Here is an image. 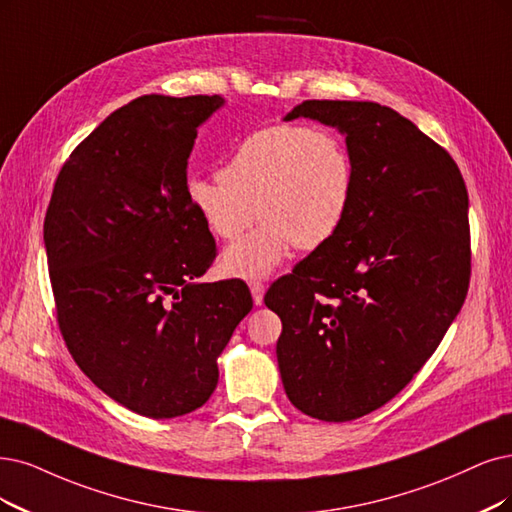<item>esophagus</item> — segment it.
<instances>
[{
    "label": "esophagus",
    "mask_w": 512,
    "mask_h": 512,
    "mask_svg": "<svg viewBox=\"0 0 512 512\" xmlns=\"http://www.w3.org/2000/svg\"><path fill=\"white\" fill-rule=\"evenodd\" d=\"M249 287H251V293H253L255 306H261L263 304V293H266V285H263L261 280H251Z\"/></svg>",
    "instance_id": "34e87169"
}]
</instances>
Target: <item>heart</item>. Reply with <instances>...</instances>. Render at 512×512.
Here are the masks:
<instances>
[{
  "label": "heart",
  "instance_id": "obj_1",
  "mask_svg": "<svg viewBox=\"0 0 512 512\" xmlns=\"http://www.w3.org/2000/svg\"><path fill=\"white\" fill-rule=\"evenodd\" d=\"M356 189L346 141L329 128L278 124L251 132L215 177L187 181V200L215 238L232 242L255 217L263 223L223 253L225 274L261 278L293 246L314 251L342 230Z\"/></svg>",
  "mask_w": 512,
  "mask_h": 512
}]
</instances>
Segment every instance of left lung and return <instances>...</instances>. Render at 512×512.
<instances>
[{
  "label": "left lung",
  "instance_id": "1",
  "mask_svg": "<svg viewBox=\"0 0 512 512\" xmlns=\"http://www.w3.org/2000/svg\"><path fill=\"white\" fill-rule=\"evenodd\" d=\"M339 128L356 168L348 219L268 289L278 369L310 418L350 422L394 399L439 348L470 282L468 192L447 151L390 107L304 101L287 120Z\"/></svg>",
  "mask_w": 512,
  "mask_h": 512
}]
</instances>
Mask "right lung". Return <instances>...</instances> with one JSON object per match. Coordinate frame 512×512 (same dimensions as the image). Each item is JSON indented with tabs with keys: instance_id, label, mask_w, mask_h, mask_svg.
I'll return each mask as SVG.
<instances>
[{
	"instance_id": "1",
	"label": "right lung",
	"mask_w": 512,
	"mask_h": 512,
	"mask_svg": "<svg viewBox=\"0 0 512 512\" xmlns=\"http://www.w3.org/2000/svg\"><path fill=\"white\" fill-rule=\"evenodd\" d=\"M213 94H145L71 151L44 219L56 323L78 367L145 418H177L217 388V356L253 297L240 278L196 282L217 257L187 200Z\"/></svg>"
}]
</instances>
